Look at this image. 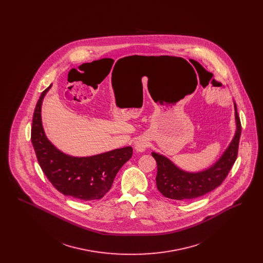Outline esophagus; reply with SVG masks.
Masks as SVG:
<instances>
[{"label": "esophagus", "instance_id": "obj_1", "mask_svg": "<svg viewBox=\"0 0 263 263\" xmlns=\"http://www.w3.org/2000/svg\"><path fill=\"white\" fill-rule=\"evenodd\" d=\"M147 147H148L147 141L144 139H139L135 142V150L137 152H144L147 149Z\"/></svg>", "mask_w": 263, "mask_h": 263}]
</instances>
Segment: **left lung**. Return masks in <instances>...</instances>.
<instances>
[{
	"label": "left lung",
	"mask_w": 263,
	"mask_h": 263,
	"mask_svg": "<svg viewBox=\"0 0 263 263\" xmlns=\"http://www.w3.org/2000/svg\"><path fill=\"white\" fill-rule=\"evenodd\" d=\"M236 133L228 148L216 163L200 172H186L178 167L168 158L153 152L158 173L157 187L164 197L175 200H189L203 196L221 185L238 156V142L241 133L237 104L234 101Z\"/></svg>",
	"instance_id": "1"
}]
</instances>
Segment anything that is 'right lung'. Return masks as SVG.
Segmentation results:
<instances>
[{
  "instance_id": "1",
  "label": "right lung",
  "mask_w": 263,
  "mask_h": 263,
  "mask_svg": "<svg viewBox=\"0 0 263 263\" xmlns=\"http://www.w3.org/2000/svg\"><path fill=\"white\" fill-rule=\"evenodd\" d=\"M50 88L41 93L32 119L31 143L39 165L64 195L79 200L100 199L111 188L121 166L132 157L133 149L128 146L89 157H74L57 149L45 135L41 118L42 101Z\"/></svg>"
}]
</instances>
